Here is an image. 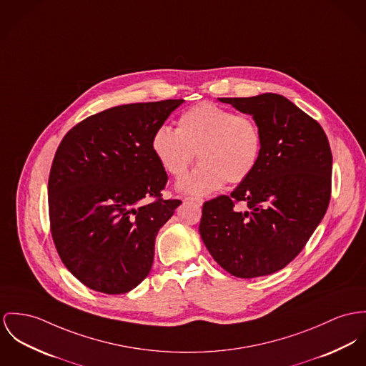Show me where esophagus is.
I'll list each match as a JSON object with an SVG mask.
<instances>
[{
	"instance_id": "34e87169",
	"label": "esophagus",
	"mask_w": 366,
	"mask_h": 366,
	"mask_svg": "<svg viewBox=\"0 0 366 366\" xmlns=\"http://www.w3.org/2000/svg\"><path fill=\"white\" fill-rule=\"evenodd\" d=\"M185 200H187V202H191V203H195L197 206H202V204H203V199H202V197H187Z\"/></svg>"
}]
</instances>
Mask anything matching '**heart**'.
Wrapping results in <instances>:
<instances>
[{
  "instance_id": "obj_1",
  "label": "heart",
  "mask_w": 366,
  "mask_h": 366,
  "mask_svg": "<svg viewBox=\"0 0 366 366\" xmlns=\"http://www.w3.org/2000/svg\"><path fill=\"white\" fill-rule=\"evenodd\" d=\"M263 146L259 124L251 115L235 114L204 102L178 118V128L160 125L152 137V150L169 174L181 178L197 157L202 163L179 188L203 195L229 184H239L252 174Z\"/></svg>"
}]
</instances>
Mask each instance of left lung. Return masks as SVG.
Wrapping results in <instances>:
<instances>
[{"instance_id": "1", "label": "left lung", "mask_w": 366, "mask_h": 366, "mask_svg": "<svg viewBox=\"0 0 366 366\" xmlns=\"http://www.w3.org/2000/svg\"><path fill=\"white\" fill-rule=\"evenodd\" d=\"M259 124L252 174L229 195L203 203L199 231L213 259L239 279L284 269L304 249L332 195V150L323 128L282 94L223 97ZM249 209L242 212L237 204Z\"/></svg>"}]
</instances>
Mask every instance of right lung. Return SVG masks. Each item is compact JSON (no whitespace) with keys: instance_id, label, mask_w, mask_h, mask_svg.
Here are the masks:
<instances>
[{"instance_id":"right-lung-1","label":"right lung","mask_w":366,"mask_h":366,"mask_svg":"<svg viewBox=\"0 0 366 366\" xmlns=\"http://www.w3.org/2000/svg\"><path fill=\"white\" fill-rule=\"evenodd\" d=\"M184 100L117 106L76 124L49 177L50 229L65 267L86 287L124 294L149 274L159 229L181 204L152 137Z\"/></svg>"}]
</instances>
